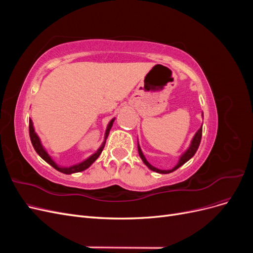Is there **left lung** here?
Instances as JSON below:
<instances>
[{
    "label": "left lung",
    "mask_w": 253,
    "mask_h": 253,
    "mask_svg": "<svg viewBox=\"0 0 253 253\" xmlns=\"http://www.w3.org/2000/svg\"><path fill=\"white\" fill-rule=\"evenodd\" d=\"M202 134H203V126H202V127L198 129V131L196 132V134L194 135V137H193V139H192V142H191V145L189 147V149L183 153V154L181 155V157H180V159H179V162H178V164L176 165L172 170H159V169H157V168H155V167H153L152 165H150L149 163H148V160L145 159V157H144V155L142 154V152H141V149H140V147H139V144H138V153H139V156H140V158L142 159V162L144 163V165L147 166L150 170H152V171H154V172H157V173H160V174H168V173H171V172H173V171H175V170H177L179 167H181L183 164H186L188 160L190 159V158H192L193 156H194V154L196 153V151H197V149H198V147H200V143H201V140H202Z\"/></svg>",
    "instance_id": "left-lung-1"
}]
</instances>
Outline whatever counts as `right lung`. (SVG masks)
Segmentation results:
<instances>
[{
  "label": "right lung",
  "mask_w": 253,
  "mask_h": 253,
  "mask_svg": "<svg viewBox=\"0 0 253 253\" xmlns=\"http://www.w3.org/2000/svg\"><path fill=\"white\" fill-rule=\"evenodd\" d=\"M115 119H112L110 121V124L108 126V128H106V132H105V139L106 137H108L109 133H110V129L113 126V122H114ZM29 137H30V140H32V143H33V147L34 149L36 150V152L38 153L41 156V158H43L45 162H46L47 164H49L52 168H55L56 170H58L59 172L61 173H64V174H72V173H77V172H81V171H84L85 169H87V168L93 164L95 160L99 157V155L101 154V152L104 148V144H105V140L104 142L102 143V145L100 148H99V150L95 153V154L91 155L90 157H88L86 160H84V162H82L81 164H78V165H75L73 167H68V168H63V167H59L56 165V163L53 162V160L50 158V156L47 154V152L45 151L42 147L41 144V141L39 139V137H38V135L36 134L35 132V128H34V126H33V121L29 119Z\"/></svg>",
  "instance_id": "add662e5"
}]
</instances>
